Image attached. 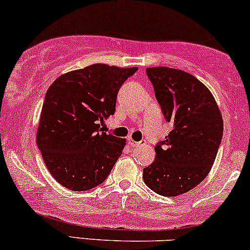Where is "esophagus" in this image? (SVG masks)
<instances>
[{
	"label": "esophagus",
	"instance_id": "esophagus-1",
	"mask_svg": "<svg viewBox=\"0 0 250 250\" xmlns=\"http://www.w3.org/2000/svg\"><path fill=\"white\" fill-rule=\"evenodd\" d=\"M129 144H130L131 148H136V146H141V144H144V141H142V142H136V141L131 140V138H129Z\"/></svg>",
	"mask_w": 250,
	"mask_h": 250
}]
</instances>
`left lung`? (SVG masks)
I'll list each match as a JSON object with an SVG mask.
<instances>
[{
  "label": "left lung",
  "instance_id": "8db88e82",
  "mask_svg": "<svg viewBox=\"0 0 250 250\" xmlns=\"http://www.w3.org/2000/svg\"><path fill=\"white\" fill-rule=\"evenodd\" d=\"M156 99L172 130L155 146L156 157L144 167L143 180L156 193L177 197L199 185L211 171L224 121L211 91L177 68L148 67Z\"/></svg>",
  "mask_w": 250,
  "mask_h": 250
}]
</instances>
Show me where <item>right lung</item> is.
<instances>
[{
    "mask_svg": "<svg viewBox=\"0 0 250 250\" xmlns=\"http://www.w3.org/2000/svg\"><path fill=\"white\" fill-rule=\"evenodd\" d=\"M137 67L106 64L62 74L47 89L37 129V146L60 185L87 191L100 185L125 146V138L101 131L115 112L120 87Z\"/></svg>",
    "mask_w": 250,
    "mask_h": 250,
    "instance_id": "obj_1",
    "label": "right lung"
}]
</instances>
